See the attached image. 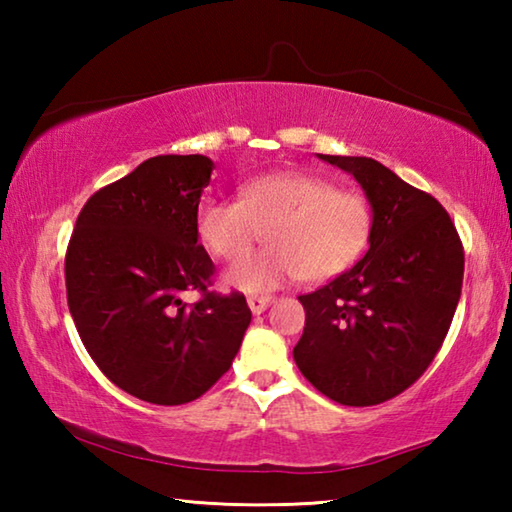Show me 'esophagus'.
Masks as SVG:
<instances>
[{"instance_id":"obj_1","label":"esophagus","mask_w":512,"mask_h":512,"mask_svg":"<svg viewBox=\"0 0 512 512\" xmlns=\"http://www.w3.org/2000/svg\"><path fill=\"white\" fill-rule=\"evenodd\" d=\"M275 298L273 296H250L248 298V307L253 314H262V311H266V307L271 305Z\"/></svg>"}]
</instances>
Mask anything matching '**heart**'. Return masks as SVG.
<instances>
[{"instance_id": "1", "label": "heart", "mask_w": 512, "mask_h": 512, "mask_svg": "<svg viewBox=\"0 0 512 512\" xmlns=\"http://www.w3.org/2000/svg\"><path fill=\"white\" fill-rule=\"evenodd\" d=\"M194 225L201 244L225 262L244 257L266 230L268 248L225 273L232 289L266 293L296 277L325 282L350 268L370 244L375 212L361 192L314 173L282 171L248 180L239 201L201 198Z\"/></svg>"}]
</instances>
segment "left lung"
Wrapping results in <instances>:
<instances>
[{
	"label": "left lung",
	"instance_id": "left-lung-1",
	"mask_svg": "<svg viewBox=\"0 0 512 512\" xmlns=\"http://www.w3.org/2000/svg\"><path fill=\"white\" fill-rule=\"evenodd\" d=\"M320 158L359 180L375 228L366 257L298 298L305 332L293 359L329 400L375 406L415 384L443 348L465 253L454 221L431 194L372 158Z\"/></svg>",
	"mask_w": 512,
	"mask_h": 512
}]
</instances>
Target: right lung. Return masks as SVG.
Returning <instances> with one entry per match:
<instances>
[{
	"mask_svg": "<svg viewBox=\"0 0 512 512\" xmlns=\"http://www.w3.org/2000/svg\"><path fill=\"white\" fill-rule=\"evenodd\" d=\"M212 167L205 155H155L94 192L69 237V314L99 370L137 400H198L230 370L253 316L244 293L210 291L194 216ZM185 290L202 300L187 306Z\"/></svg>",
	"mask_w": 512,
	"mask_h": 512,
	"instance_id": "right-lung-1",
	"label": "right lung"
}]
</instances>
